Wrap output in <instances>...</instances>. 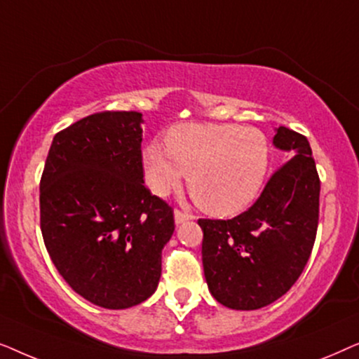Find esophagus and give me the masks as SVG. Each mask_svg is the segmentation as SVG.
<instances>
[{
	"instance_id": "1",
	"label": "esophagus",
	"mask_w": 359,
	"mask_h": 359,
	"mask_svg": "<svg viewBox=\"0 0 359 359\" xmlns=\"http://www.w3.org/2000/svg\"><path fill=\"white\" fill-rule=\"evenodd\" d=\"M189 219H193V215H189V214H186V212H181V210H178V209L175 210V224L176 225L183 224V222H186V220H189Z\"/></svg>"
}]
</instances>
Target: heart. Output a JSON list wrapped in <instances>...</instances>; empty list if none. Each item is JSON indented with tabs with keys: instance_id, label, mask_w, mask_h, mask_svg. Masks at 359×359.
I'll return each instance as SVG.
<instances>
[{
	"instance_id": "1",
	"label": "heart",
	"mask_w": 359,
	"mask_h": 359,
	"mask_svg": "<svg viewBox=\"0 0 359 359\" xmlns=\"http://www.w3.org/2000/svg\"><path fill=\"white\" fill-rule=\"evenodd\" d=\"M166 149L151 142L142 151L145 180L156 196H168L183 184L199 208L230 217L250 208L266 183L269 144L252 127L233 124L175 126L165 137Z\"/></svg>"
}]
</instances>
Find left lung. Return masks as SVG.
Listing matches in <instances>:
<instances>
[{
	"label": "left lung",
	"instance_id": "8db88e82",
	"mask_svg": "<svg viewBox=\"0 0 359 359\" xmlns=\"http://www.w3.org/2000/svg\"><path fill=\"white\" fill-rule=\"evenodd\" d=\"M284 163L248 210L230 220L199 219L205 283L215 301L255 311L286 294L311 257L318 224L316 161L306 137L274 129Z\"/></svg>",
	"mask_w": 359,
	"mask_h": 359
}]
</instances>
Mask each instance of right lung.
<instances>
[{
    "label": "right lung",
    "mask_w": 359,
    "mask_h": 359,
    "mask_svg": "<svg viewBox=\"0 0 359 359\" xmlns=\"http://www.w3.org/2000/svg\"><path fill=\"white\" fill-rule=\"evenodd\" d=\"M135 111L97 112L53 137L41 180V230L83 299L129 309L156 291L173 210L144 184Z\"/></svg>",
    "instance_id": "right-lung-1"
}]
</instances>
